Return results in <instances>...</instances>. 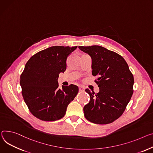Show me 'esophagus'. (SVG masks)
I'll use <instances>...</instances> for the list:
<instances>
[{"label":"esophagus","instance_id":"obj_1","mask_svg":"<svg viewBox=\"0 0 153 153\" xmlns=\"http://www.w3.org/2000/svg\"><path fill=\"white\" fill-rule=\"evenodd\" d=\"M85 91V88L82 87H79V91L80 92H84Z\"/></svg>","mask_w":153,"mask_h":153}]
</instances>
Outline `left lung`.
Masks as SVG:
<instances>
[{
    "label": "left lung",
    "instance_id": "1",
    "mask_svg": "<svg viewBox=\"0 0 153 153\" xmlns=\"http://www.w3.org/2000/svg\"><path fill=\"white\" fill-rule=\"evenodd\" d=\"M92 59V74L100 92L87 88L90 101L84 107V115L91 123L109 124L123 114L133 94L134 76L128 63L117 53L100 46H79Z\"/></svg>",
    "mask_w": 153,
    "mask_h": 153
}]
</instances>
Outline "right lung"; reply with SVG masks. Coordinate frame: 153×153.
<instances>
[{
    "mask_svg": "<svg viewBox=\"0 0 153 153\" xmlns=\"http://www.w3.org/2000/svg\"><path fill=\"white\" fill-rule=\"evenodd\" d=\"M77 46H52L33 55L20 77L24 100L32 114L46 121L63 118L76 96L75 85L59 88L58 78L66 69V59Z\"/></svg>",
    "mask_w": 153,
    "mask_h": 153,
    "instance_id": "add662e5",
    "label": "right lung"
}]
</instances>
